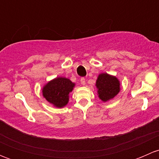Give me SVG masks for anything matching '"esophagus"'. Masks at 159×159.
<instances>
[{
    "instance_id": "obj_1",
    "label": "esophagus",
    "mask_w": 159,
    "mask_h": 159,
    "mask_svg": "<svg viewBox=\"0 0 159 159\" xmlns=\"http://www.w3.org/2000/svg\"><path fill=\"white\" fill-rule=\"evenodd\" d=\"M80 81H81V84H82V85H84V84H85L86 81H85V78H81V80H80Z\"/></svg>"
}]
</instances>
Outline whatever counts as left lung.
<instances>
[{"instance_id":"left-lung-1","label":"left lung","mask_w":159,"mask_h":159,"mask_svg":"<svg viewBox=\"0 0 159 159\" xmlns=\"http://www.w3.org/2000/svg\"><path fill=\"white\" fill-rule=\"evenodd\" d=\"M98 94L99 98L103 102H107L113 98L120 91V83L118 78L107 73L100 74L96 81Z\"/></svg>"}]
</instances>
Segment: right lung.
Listing matches in <instances>:
<instances>
[{"instance_id": "1", "label": "right lung", "mask_w": 159, "mask_h": 159, "mask_svg": "<svg viewBox=\"0 0 159 159\" xmlns=\"http://www.w3.org/2000/svg\"><path fill=\"white\" fill-rule=\"evenodd\" d=\"M74 87L75 83L68 78H57L49 81L43 88V96L57 108H63L68 104L69 94Z\"/></svg>"}]
</instances>
